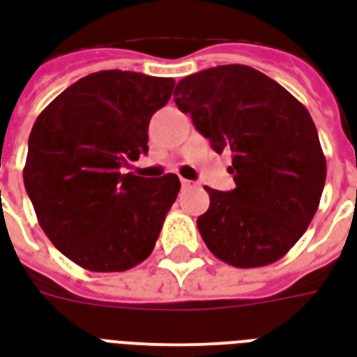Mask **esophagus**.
Masks as SVG:
<instances>
[{
  "label": "esophagus",
  "mask_w": 357,
  "mask_h": 357,
  "mask_svg": "<svg viewBox=\"0 0 357 357\" xmlns=\"http://www.w3.org/2000/svg\"><path fill=\"white\" fill-rule=\"evenodd\" d=\"M192 185H195L192 181H189V179H183V178H181V187H183V189H189V187H192Z\"/></svg>",
  "instance_id": "obj_1"
}]
</instances>
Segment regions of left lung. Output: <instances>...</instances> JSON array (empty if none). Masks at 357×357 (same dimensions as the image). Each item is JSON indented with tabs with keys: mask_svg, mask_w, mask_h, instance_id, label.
Returning a JSON list of instances; mask_svg holds the SVG:
<instances>
[{
	"mask_svg": "<svg viewBox=\"0 0 357 357\" xmlns=\"http://www.w3.org/2000/svg\"><path fill=\"white\" fill-rule=\"evenodd\" d=\"M174 102L215 151L232 153L236 187H204L210 208L197 225L208 250L238 268L284 257L310 225L326 185L310 113L274 79L240 64L187 75Z\"/></svg>",
	"mask_w": 357,
	"mask_h": 357,
	"instance_id": "1",
	"label": "left lung"
}]
</instances>
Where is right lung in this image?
I'll return each instance as SVG.
<instances>
[{
    "label": "right lung",
    "mask_w": 357,
    "mask_h": 357,
    "mask_svg": "<svg viewBox=\"0 0 357 357\" xmlns=\"http://www.w3.org/2000/svg\"><path fill=\"white\" fill-rule=\"evenodd\" d=\"M174 84L136 71L91 73L31 128L24 187L45 234L86 271L123 273L151 255L181 183L123 168L149 151V121Z\"/></svg>",
    "instance_id": "obj_1"
}]
</instances>
